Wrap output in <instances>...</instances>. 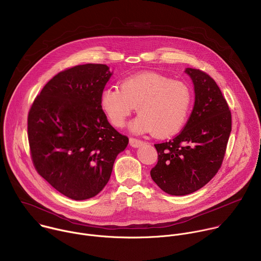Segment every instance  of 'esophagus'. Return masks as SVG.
<instances>
[{"instance_id":"obj_1","label":"esophagus","mask_w":261,"mask_h":261,"mask_svg":"<svg viewBox=\"0 0 261 261\" xmlns=\"http://www.w3.org/2000/svg\"><path fill=\"white\" fill-rule=\"evenodd\" d=\"M143 144H144V142L141 141V140H138V139H135V138H130V139H129V145H130L133 148H139V147H141Z\"/></svg>"}]
</instances>
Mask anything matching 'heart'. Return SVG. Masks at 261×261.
<instances>
[{
    "label": "heart",
    "mask_w": 261,
    "mask_h": 261,
    "mask_svg": "<svg viewBox=\"0 0 261 261\" xmlns=\"http://www.w3.org/2000/svg\"><path fill=\"white\" fill-rule=\"evenodd\" d=\"M101 106L112 124L122 127L137 107L139 115L130 123L134 133H153L164 138L178 133L188 121L193 94L190 87L155 72L126 77L101 95Z\"/></svg>",
    "instance_id": "heart-1"
}]
</instances>
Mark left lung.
<instances>
[{
	"label": "left lung",
	"mask_w": 261,
	"mask_h": 261,
	"mask_svg": "<svg viewBox=\"0 0 261 261\" xmlns=\"http://www.w3.org/2000/svg\"><path fill=\"white\" fill-rule=\"evenodd\" d=\"M194 85L195 103L184 129L174 139L155 144L158 162L150 174L172 196L204 187L218 171L231 132V115L216 83L199 69L186 68Z\"/></svg>",
	"instance_id": "8db88e82"
}]
</instances>
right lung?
Segmentation results:
<instances>
[{"label":"right lung","mask_w":261,"mask_h":261,"mask_svg":"<svg viewBox=\"0 0 261 261\" xmlns=\"http://www.w3.org/2000/svg\"><path fill=\"white\" fill-rule=\"evenodd\" d=\"M112 74L105 64L64 70L44 87L29 113L36 169L73 200L93 198L104 189L117 155L128 144L108 122L100 102Z\"/></svg>","instance_id":"add662e5"}]
</instances>
